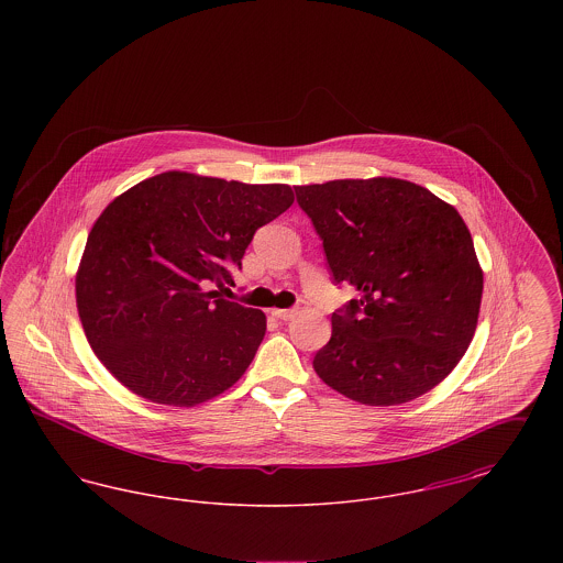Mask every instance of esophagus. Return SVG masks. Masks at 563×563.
Returning a JSON list of instances; mask_svg holds the SVG:
<instances>
[{
    "label": "esophagus",
    "mask_w": 563,
    "mask_h": 563,
    "mask_svg": "<svg viewBox=\"0 0 563 563\" xmlns=\"http://www.w3.org/2000/svg\"><path fill=\"white\" fill-rule=\"evenodd\" d=\"M295 314H297L295 308H291V310H272V317H276L278 321H291Z\"/></svg>",
    "instance_id": "esophagus-1"
}]
</instances>
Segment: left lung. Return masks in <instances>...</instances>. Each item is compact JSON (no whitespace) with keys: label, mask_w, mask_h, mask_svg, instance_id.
<instances>
[{"label":"left lung","mask_w":563,"mask_h":563,"mask_svg":"<svg viewBox=\"0 0 563 563\" xmlns=\"http://www.w3.org/2000/svg\"><path fill=\"white\" fill-rule=\"evenodd\" d=\"M333 283L358 297L331 314L312 365L363 405H401L452 374L482 308L483 272L464 219L432 191L395 177L297 186Z\"/></svg>","instance_id":"8db88e82"}]
</instances>
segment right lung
Returning <instances> with one entry per match:
<instances>
[{"label":"right lung","instance_id":"add662e5","mask_svg":"<svg viewBox=\"0 0 563 563\" xmlns=\"http://www.w3.org/2000/svg\"><path fill=\"white\" fill-rule=\"evenodd\" d=\"M294 205L285 184L249 186L168 170L120 194L95 221L76 276L86 340L134 395L194 407L234 386L266 314L207 291L257 228Z\"/></svg>","mask_w":563,"mask_h":563}]
</instances>
